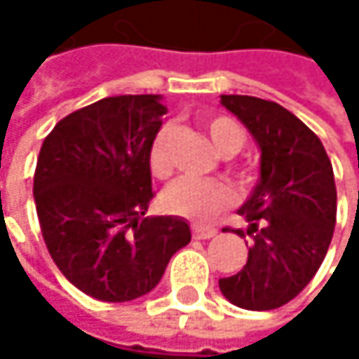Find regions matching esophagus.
Here are the masks:
<instances>
[{
	"instance_id": "34e87169",
	"label": "esophagus",
	"mask_w": 359,
	"mask_h": 359,
	"mask_svg": "<svg viewBox=\"0 0 359 359\" xmlns=\"http://www.w3.org/2000/svg\"><path fill=\"white\" fill-rule=\"evenodd\" d=\"M191 232H194V239H211L215 237V228L213 226H191Z\"/></svg>"
}]
</instances>
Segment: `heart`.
I'll use <instances>...</instances> for the list:
<instances>
[{"label":"heart","mask_w":359,"mask_h":359,"mask_svg":"<svg viewBox=\"0 0 359 359\" xmlns=\"http://www.w3.org/2000/svg\"><path fill=\"white\" fill-rule=\"evenodd\" d=\"M206 131H209L213 146L222 155H234L245 142V133L241 131V127L224 116L206 120ZM168 137H170V129L168 127L159 129L148 148V170L155 178H161V181H165L172 174ZM232 202H234V189L226 181H215V178L213 181H200V178L183 176L174 181L161 196V204L168 213L200 219V222L213 219L217 213L228 209Z\"/></svg>","instance_id":"1"}]
</instances>
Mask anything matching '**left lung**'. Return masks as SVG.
Wrapping results in <instances>:
<instances>
[{
    "mask_svg": "<svg viewBox=\"0 0 359 359\" xmlns=\"http://www.w3.org/2000/svg\"><path fill=\"white\" fill-rule=\"evenodd\" d=\"M260 146V181L239 209L250 222L248 263L219 280L228 302L273 310L295 299L319 271L336 226V183L321 140L282 105L256 96L222 94ZM228 230V228H224Z\"/></svg>",
    "mask_w": 359,
    "mask_h": 359,
    "instance_id": "left-lung-1",
    "label": "left lung"
}]
</instances>
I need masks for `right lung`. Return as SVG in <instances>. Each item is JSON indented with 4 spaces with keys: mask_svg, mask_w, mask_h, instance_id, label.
Masks as SVG:
<instances>
[{
    "mask_svg": "<svg viewBox=\"0 0 359 359\" xmlns=\"http://www.w3.org/2000/svg\"><path fill=\"white\" fill-rule=\"evenodd\" d=\"M163 114L157 94L107 96L62 118L40 146V232L64 278L94 299L150 293L191 241L185 219L144 217L155 196L148 148Z\"/></svg>",
    "mask_w": 359,
    "mask_h": 359,
    "instance_id": "add662e5",
    "label": "right lung"
}]
</instances>
